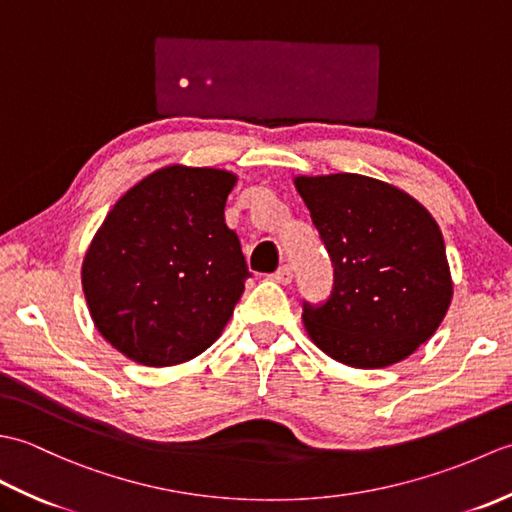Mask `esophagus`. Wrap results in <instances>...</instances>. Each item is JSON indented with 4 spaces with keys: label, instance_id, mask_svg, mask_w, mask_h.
<instances>
[{
    "label": "esophagus",
    "instance_id": "34e87169",
    "mask_svg": "<svg viewBox=\"0 0 512 512\" xmlns=\"http://www.w3.org/2000/svg\"><path fill=\"white\" fill-rule=\"evenodd\" d=\"M273 279L279 281V284H290V281H292V268L288 264L279 266L277 273H273Z\"/></svg>",
    "mask_w": 512,
    "mask_h": 512
}]
</instances>
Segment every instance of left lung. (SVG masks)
<instances>
[{
	"mask_svg": "<svg viewBox=\"0 0 512 512\" xmlns=\"http://www.w3.org/2000/svg\"><path fill=\"white\" fill-rule=\"evenodd\" d=\"M295 184L334 268L328 299L301 306L310 339L361 369L416 352L438 330L453 292L436 220L411 195L358 173Z\"/></svg>",
	"mask_w": 512,
	"mask_h": 512,
	"instance_id": "8db88e82",
	"label": "left lung"
}]
</instances>
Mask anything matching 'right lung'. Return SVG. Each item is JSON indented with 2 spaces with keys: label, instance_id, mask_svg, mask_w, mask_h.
Returning <instances> with one entry per match:
<instances>
[{
  "label": "right lung",
  "instance_id": "add662e5",
  "mask_svg": "<svg viewBox=\"0 0 512 512\" xmlns=\"http://www.w3.org/2000/svg\"><path fill=\"white\" fill-rule=\"evenodd\" d=\"M235 176L167 167L129 189L83 262V292L99 332L149 367L202 354L231 319L250 277L224 222Z\"/></svg>",
  "mask_w": 512,
  "mask_h": 512
}]
</instances>
